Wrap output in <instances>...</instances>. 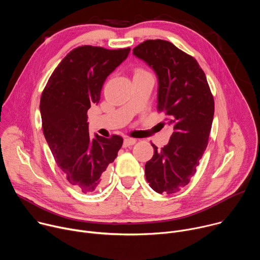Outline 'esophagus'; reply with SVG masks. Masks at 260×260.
Listing matches in <instances>:
<instances>
[{
    "mask_svg": "<svg viewBox=\"0 0 260 260\" xmlns=\"http://www.w3.org/2000/svg\"><path fill=\"white\" fill-rule=\"evenodd\" d=\"M137 140L136 139H132V138H125L123 140V146L124 147H128V146H132L134 144H136Z\"/></svg>",
    "mask_w": 260,
    "mask_h": 260,
    "instance_id": "esophagus-1",
    "label": "esophagus"
}]
</instances>
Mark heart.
<instances>
[{
    "instance_id": "obj_1",
    "label": "heart",
    "mask_w": 260,
    "mask_h": 260,
    "mask_svg": "<svg viewBox=\"0 0 260 260\" xmlns=\"http://www.w3.org/2000/svg\"><path fill=\"white\" fill-rule=\"evenodd\" d=\"M142 74H148V72H147L146 70H144V69H137V70L135 71L134 76H137V75H142Z\"/></svg>"
}]
</instances>
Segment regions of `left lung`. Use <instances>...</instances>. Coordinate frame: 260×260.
I'll list each match as a JSON object with an SVG mask.
<instances>
[{"label": "left lung", "mask_w": 260, "mask_h": 260, "mask_svg": "<svg viewBox=\"0 0 260 260\" xmlns=\"http://www.w3.org/2000/svg\"><path fill=\"white\" fill-rule=\"evenodd\" d=\"M156 74L157 110L173 127L161 149L145 165L146 179L158 193H175L196 174L206 150L214 117V99L204 71L187 53L165 40H147L133 49Z\"/></svg>", "instance_id": "left-lung-1"}]
</instances>
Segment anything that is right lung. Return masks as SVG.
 <instances>
[{
	"instance_id": "right-lung-1",
	"label": "right lung",
	"mask_w": 260,
	"mask_h": 260,
	"mask_svg": "<svg viewBox=\"0 0 260 260\" xmlns=\"http://www.w3.org/2000/svg\"><path fill=\"white\" fill-rule=\"evenodd\" d=\"M131 48L80 46L56 67L44 88L40 112L52 155L70 184L83 193L102 186L105 172L122 146L119 136H89L87 111L98 105L106 78L126 59Z\"/></svg>"
}]
</instances>
